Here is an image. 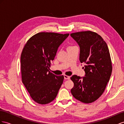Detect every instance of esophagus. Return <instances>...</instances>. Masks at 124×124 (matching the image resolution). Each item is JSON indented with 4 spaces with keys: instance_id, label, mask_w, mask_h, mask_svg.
<instances>
[{
    "instance_id": "obj_1",
    "label": "esophagus",
    "mask_w": 124,
    "mask_h": 124,
    "mask_svg": "<svg viewBox=\"0 0 124 124\" xmlns=\"http://www.w3.org/2000/svg\"><path fill=\"white\" fill-rule=\"evenodd\" d=\"M64 78L65 80H69V79L70 78V77H69V76H68V75H64Z\"/></svg>"
}]
</instances>
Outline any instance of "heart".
Listing matches in <instances>:
<instances>
[{
	"mask_svg": "<svg viewBox=\"0 0 124 124\" xmlns=\"http://www.w3.org/2000/svg\"><path fill=\"white\" fill-rule=\"evenodd\" d=\"M73 46H69L68 48H69V47H73Z\"/></svg>",
	"mask_w": 124,
	"mask_h": 124,
	"instance_id": "b5f03b06",
	"label": "heart"
}]
</instances>
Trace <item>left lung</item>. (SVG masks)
<instances>
[{"label": "left lung", "mask_w": 124, "mask_h": 124, "mask_svg": "<svg viewBox=\"0 0 124 124\" xmlns=\"http://www.w3.org/2000/svg\"><path fill=\"white\" fill-rule=\"evenodd\" d=\"M71 36L80 47V61L84 63L85 77L73 75L71 93L84 103L97 100L105 90L112 72V64L106 43L99 34L91 31L72 33Z\"/></svg>", "instance_id": "left-lung-1"}]
</instances>
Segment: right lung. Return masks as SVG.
I'll return each instance as SVG.
<instances>
[{"mask_svg": "<svg viewBox=\"0 0 124 124\" xmlns=\"http://www.w3.org/2000/svg\"><path fill=\"white\" fill-rule=\"evenodd\" d=\"M69 33H38L27 41L21 54L22 82L36 103L46 104L55 99L64 80L49 71L59 46Z\"/></svg>", "mask_w": 124, "mask_h": 124, "instance_id": "1", "label": "right lung"}]
</instances>
